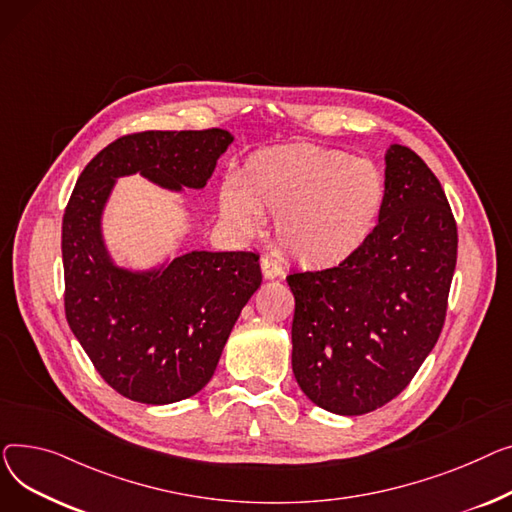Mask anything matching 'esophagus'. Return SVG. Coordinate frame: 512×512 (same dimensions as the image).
I'll return each instance as SVG.
<instances>
[{
  "label": "esophagus",
  "mask_w": 512,
  "mask_h": 512,
  "mask_svg": "<svg viewBox=\"0 0 512 512\" xmlns=\"http://www.w3.org/2000/svg\"><path fill=\"white\" fill-rule=\"evenodd\" d=\"M260 268H262V275L266 279H277L283 275V266L279 264V260H275L273 256H264L260 260Z\"/></svg>",
  "instance_id": "esophagus-1"
}]
</instances>
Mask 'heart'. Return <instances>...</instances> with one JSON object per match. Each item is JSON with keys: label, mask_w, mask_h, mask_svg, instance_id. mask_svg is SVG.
I'll return each instance as SVG.
<instances>
[{"label": "heart", "mask_w": 512, "mask_h": 512, "mask_svg": "<svg viewBox=\"0 0 512 512\" xmlns=\"http://www.w3.org/2000/svg\"><path fill=\"white\" fill-rule=\"evenodd\" d=\"M384 177L368 161L343 150L291 144L254 153L219 192L221 215L252 233L262 215L277 219L281 248L308 266L351 258L372 235L384 206Z\"/></svg>", "instance_id": "heart-1"}]
</instances>
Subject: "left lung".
I'll return each mask as SVG.
<instances>
[{
	"label": "left lung",
	"mask_w": 512,
	"mask_h": 512,
	"mask_svg": "<svg viewBox=\"0 0 512 512\" xmlns=\"http://www.w3.org/2000/svg\"><path fill=\"white\" fill-rule=\"evenodd\" d=\"M384 175L368 242L337 266L287 275L295 380L339 415L370 413L407 388L442 333L457 266V221L424 159L393 144Z\"/></svg>",
	"instance_id": "8db88e82"
}]
</instances>
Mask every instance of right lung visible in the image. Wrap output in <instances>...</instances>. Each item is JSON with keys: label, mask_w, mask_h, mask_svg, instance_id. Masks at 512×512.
<instances>
[{"label": "right lung", "mask_w": 512, "mask_h": 512, "mask_svg": "<svg viewBox=\"0 0 512 512\" xmlns=\"http://www.w3.org/2000/svg\"><path fill=\"white\" fill-rule=\"evenodd\" d=\"M233 142L227 130H146L117 138L80 173L62 225L64 308L101 378L132 401L165 405L213 378L231 328L262 283L254 252H190L136 275L101 239L115 177L140 173L163 188H204Z\"/></svg>", "instance_id": "1"}]
</instances>
